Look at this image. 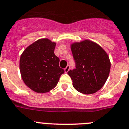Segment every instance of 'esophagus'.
<instances>
[{"label":"esophagus","instance_id":"34e87169","mask_svg":"<svg viewBox=\"0 0 129 129\" xmlns=\"http://www.w3.org/2000/svg\"><path fill=\"white\" fill-rule=\"evenodd\" d=\"M70 65H67V67H66V68L64 69V72L67 73V72H68L69 71V70H70Z\"/></svg>","mask_w":129,"mask_h":129}]
</instances>
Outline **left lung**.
Returning a JSON list of instances; mask_svg holds the SVG:
<instances>
[{
  "mask_svg": "<svg viewBox=\"0 0 129 129\" xmlns=\"http://www.w3.org/2000/svg\"><path fill=\"white\" fill-rule=\"evenodd\" d=\"M76 69L68 74L75 89L83 94L96 93L108 78L110 61L101 46L89 40L74 43L71 46Z\"/></svg>",
  "mask_w": 129,
  "mask_h": 129,
  "instance_id": "obj_1",
  "label": "left lung"
}]
</instances>
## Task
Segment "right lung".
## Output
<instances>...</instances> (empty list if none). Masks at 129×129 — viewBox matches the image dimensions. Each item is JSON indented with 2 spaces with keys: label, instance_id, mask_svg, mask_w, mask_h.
<instances>
[{
  "label": "right lung",
  "instance_id": "right-lung-1",
  "mask_svg": "<svg viewBox=\"0 0 129 129\" xmlns=\"http://www.w3.org/2000/svg\"><path fill=\"white\" fill-rule=\"evenodd\" d=\"M55 43L38 40L25 49L19 61L21 75L27 86L35 92H49L57 85L64 70L55 55Z\"/></svg>",
  "mask_w": 129,
  "mask_h": 129
}]
</instances>
